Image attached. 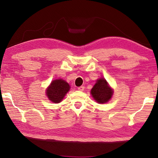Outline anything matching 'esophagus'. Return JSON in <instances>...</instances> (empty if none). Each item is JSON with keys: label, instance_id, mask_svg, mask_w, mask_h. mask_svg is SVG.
<instances>
[{"label": "esophagus", "instance_id": "34e87169", "mask_svg": "<svg viewBox=\"0 0 158 158\" xmlns=\"http://www.w3.org/2000/svg\"><path fill=\"white\" fill-rule=\"evenodd\" d=\"M85 87L84 86H80V87H78V89L79 91H83L84 90Z\"/></svg>", "mask_w": 158, "mask_h": 158}]
</instances>
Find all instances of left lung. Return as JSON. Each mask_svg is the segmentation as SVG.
<instances>
[{"instance_id": "8db88e82", "label": "left lung", "mask_w": 158, "mask_h": 158, "mask_svg": "<svg viewBox=\"0 0 158 158\" xmlns=\"http://www.w3.org/2000/svg\"><path fill=\"white\" fill-rule=\"evenodd\" d=\"M91 94L98 103H105L110 101L113 94V90L108 85L106 80L101 78L97 80L92 88Z\"/></svg>"}]
</instances>
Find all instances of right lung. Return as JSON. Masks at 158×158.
Wrapping results in <instances>:
<instances>
[{
	"label": "right lung",
	"instance_id": "obj_1",
	"mask_svg": "<svg viewBox=\"0 0 158 158\" xmlns=\"http://www.w3.org/2000/svg\"><path fill=\"white\" fill-rule=\"evenodd\" d=\"M70 89V85L64 80L59 79L52 81L46 90L48 99L55 103H60Z\"/></svg>",
	"mask_w": 158,
	"mask_h": 158
}]
</instances>
